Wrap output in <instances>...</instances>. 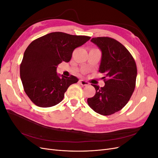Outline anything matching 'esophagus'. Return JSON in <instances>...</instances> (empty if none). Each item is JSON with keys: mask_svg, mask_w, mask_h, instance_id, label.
Segmentation results:
<instances>
[{"mask_svg": "<svg viewBox=\"0 0 158 158\" xmlns=\"http://www.w3.org/2000/svg\"><path fill=\"white\" fill-rule=\"evenodd\" d=\"M79 82L80 83V84L83 85V86H85V85H89V83L88 82H86V81L84 80H80L79 81Z\"/></svg>", "mask_w": 158, "mask_h": 158, "instance_id": "1", "label": "esophagus"}]
</instances>
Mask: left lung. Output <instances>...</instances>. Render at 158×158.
Segmentation results:
<instances>
[{"label": "left lung", "mask_w": 158, "mask_h": 158, "mask_svg": "<svg viewBox=\"0 0 158 158\" xmlns=\"http://www.w3.org/2000/svg\"><path fill=\"white\" fill-rule=\"evenodd\" d=\"M91 41L102 51L99 72L106 74L107 80L103 87L92 84L95 94L87 102L95 112L110 115L122 109L132 96L137 76L136 63L126 47L115 40L99 37Z\"/></svg>", "instance_id": "left-lung-1"}]
</instances>
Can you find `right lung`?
<instances>
[{"label":"right lung","instance_id":"1","mask_svg":"<svg viewBox=\"0 0 158 158\" xmlns=\"http://www.w3.org/2000/svg\"><path fill=\"white\" fill-rule=\"evenodd\" d=\"M90 38L52 32L31 43L23 54L20 73L23 89L33 103L50 107L63 99L68 88L78 79L57 74V65L69 63L74 49Z\"/></svg>","mask_w":158,"mask_h":158}]
</instances>
